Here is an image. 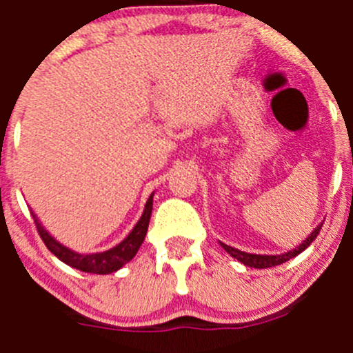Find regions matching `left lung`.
<instances>
[{
  "mask_svg": "<svg viewBox=\"0 0 353 353\" xmlns=\"http://www.w3.org/2000/svg\"><path fill=\"white\" fill-rule=\"evenodd\" d=\"M323 223L321 225H318L314 229V232H311V236L307 237V239L304 241L301 245H299L297 249H294V251H288L285 252V254H276V256H263V254H251V252H244V251H239V249H234L230 248V245L220 243V245H222L223 249H225L227 252H229L232 258H236L237 261L244 263L245 266H252V268H272V266H276V265H282V263L288 261V259L295 258L297 254H301L302 251H304L305 248H307L309 244L312 243V241L318 237L319 230H321Z\"/></svg>",
  "mask_w": 353,
  "mask_h": 353,
  "instance_id": "8db88e82",
  "label": "left lung"
}]
</instances>
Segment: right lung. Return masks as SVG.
<instances>
[{
	"label": "right lung",
	"mask_w": 353,
	"mask_h": 353,
	"mask_svg": "<svg viewBox=\"0 0 353 353\" xmlns=\"http://www.w3.org/2000/svg\"><path fill=\"white\" fill-rule=\"evenodd\" d=\"M152 203H154V194L148 198L143 210V215H141V219L138 220V223L133 227L130 236H128L123 243L117 244L116 248L109 249V251L95 252V254H78V252L65 248V245L59 244L54 237H51L46 232V229L39 223L37 216H35L34 213H32V219H34L39 236L44 241L46 248H48L56 258H59L63 263L70 265L71 268L80 270V272L97 273V275H109V273L117 272V270H119L121 266L126 265L128 261H131V259L134 258V254L138 252V249H140L141 243L145 241V236H147L148 222H150L152 215Z\"/></svg>",
	"instance_id": "obj_1"
}]
</instances>
